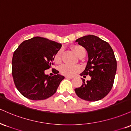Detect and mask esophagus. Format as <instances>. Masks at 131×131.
<instances>
[{
    "instance_id": "34e87169",
    "label": "esophagus",
    "mask_w": 131,
    "mask_h": 131,
    "mask_svg": "<svg viewBox=\"0 0 131 131\" xmlns=\"http://www.w3.org/2000/svg\"><path fill=\"white\" fill-rule=\"evenodd\" d=\"M66 78H69V79H72V78H73V77H71V76H66Z\"/></svg>"
}]
</instances>
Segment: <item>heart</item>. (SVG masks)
Here are the masks:
<instances>
[{"instance_id": "1", "label": "heart", "mask_w": 131, "mask_h": 131, "mask_svg": "<svg viewBox=\"0 0 131 131\" xmlns=\"http://www.w3.org/2000/svg\"><path fill=\"white\" fill-rule=\"evenodd\" d=\"M72 50H73L75 54L78 57L81 56L83 54H86V50L81 45H77L73 46L72 47ZM62 50L60 49L56 52L55 54L54 57V60L55 62L60 63L61 62V59H62ZM60 72L63 75H67V76H72L77 72L80 70L79 66H73V65H69V64H62V66L60 67Z\"/></svg>"}]
</instances>
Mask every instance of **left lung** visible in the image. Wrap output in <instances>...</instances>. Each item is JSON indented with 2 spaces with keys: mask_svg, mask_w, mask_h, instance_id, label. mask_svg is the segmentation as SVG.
<instances>
[{
  "mask_svg": "<svg viewBox=\"0 0 131 131\" xmlns=\"http://www.w3.org/2000/svg\"><path fill=\"white\" fill-rule=\"evenodd\" d=\"M76 41L88 54L86 67L81 75H90L91 79L86 82L82 79V85L75 89V93L85 101H99L108 94L113 85L117 67L114 52L108 43L93 35L82 37Z\"/></svg>",
  "mask_w": 131,
  "mask_h": 131,
  "instance_id": "8db88e82",
  "label": "left lung"
}]
</instances>
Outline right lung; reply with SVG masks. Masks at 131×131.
<instances>
[{"mask_svg":"<svg viewBox=\"0 0 131 131\" xmlns=\"http://www.w3.org/2000/svg\"><path fill=\"white\" fill-rule=\"evenodd\" d=\"M62 45L47 38L35 37L24 41L15 51L12 73L17 90L34 101L46 99L56 92L64 78L53 69V76L45 74L53 65L54 57Z\"/></svg>","mask_w":131,"mask_h":131,"instance_id":"right-lung-1","label":"right lung"}]
</instances>
